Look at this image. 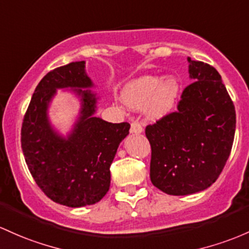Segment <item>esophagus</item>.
<instances>
[{"label": "esophagus", "mask_w": 249, "mask_h": 249, "mask_svg": "<svg viewBox=\"0 0 249 249\" xmlns=\"http://www.w3.org/2000/svg\"><path fill=\"white\" fill-rule=\"evenodd\" d=\"M130 131H131V133H136V135H137V133L143 132V127H142V125L139 124V123L133 122V123H131Z\"/></svg>", "instance_id": "1"}]
</instances>
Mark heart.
I'll return each instance as SVG.
<instances>
[{"mask_svg":"<svg viewBox=\"0 0 249 249\" xmlns=\"http://www.w3.org/2000/svg\"><path fill=\"white\" fill-rule=\"evenodd\" d=\"M179 93V84L175 78L163 81L162 76L144 75L126 85L123 100L132 108H143L147 105L149 114L162 118L173 111Z\"/></svg>","mask_w":249,"mask_h":249,"instance_id":"heart-1","label":"heart"}]
</instances>
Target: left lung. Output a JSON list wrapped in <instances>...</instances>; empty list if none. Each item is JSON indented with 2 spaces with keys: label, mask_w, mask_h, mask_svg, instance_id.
<instances>
[{
  "label": "left lung",
  "mask_w": 249,
  "mask_h": 249,
  "mask_svg": "<svg viewBox=\"0 0 249 249\" xmlns=\"http://www.w3.org/2000/svg\"><path fill=\"white\" fill-rule=\"evenodd\" d=\"M193 83L177 111L145 127L151 146L150 178L169 195H190L210 187L225 168L235 135V107L221 75L188 58Z\"/></svg>",
  "instance_id": "8db88e82"
}]
</instances>
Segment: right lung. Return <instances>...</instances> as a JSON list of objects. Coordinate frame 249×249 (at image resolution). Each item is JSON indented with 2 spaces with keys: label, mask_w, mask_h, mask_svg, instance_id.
I'll use <instances>...</instances> for the list:
<instances>
[{
  "label": "right lung",
  "mask_w": 249,
  "mask_h": 249,
  "mask_svg": "<svg viewBox=\"0 0 249 249\" xmlns=\"http://www.w3.org/2000/svg\"><path fill=\"white\" fill-rule=\"evenodd\" d=\"M85 61L54 68L41 79L23 117L21 146L33 178L45 195L62 206L78 208L99 202L110 189L112 164L129 123L112 124L93 116L97 98L89 89ZM71 87L82 95L81 118L69 138L51 129L48 104L56 88Z\"/></svg>",
  "instance_id": "add662e5"
}]
</instances>
